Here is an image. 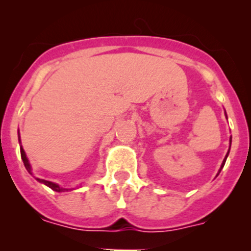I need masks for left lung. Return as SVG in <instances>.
I'll return each instance as SVG.
<instances>
[{
  "label": "left lung",
  "mask_w": 251,
  "mask_h": 251,
  "mask_svg": "<svg viewBox=\"0 0 251 251\" xmlns=\"http://www.w3.org/2000/svg\"><path fill=\"white\" fill-rule=\"evenodd\" d=\"M231 142H232V138H231V140H229V148H231ZM228 153H229V151H227L226 156H225L224 161H222V165H221V169H220V171H221V170H222V168H224V166H225V163H226V159H227V156H228ZM220 171H219V174H220Z\"/></svg>",
  "instance_id": "left-lung-1"
}]
</instances>
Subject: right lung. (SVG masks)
I'll return each mask as SVG.
<instances>
[{"mask_svg": "<svg viewBox=\"0 0 251 251\" xmlns=\"http://www.w3.org/2000/svg\"><path fill=\"white\" fill-rule=\"evenodd\" d=\"M19 142H20V140H19ZM20 155H22V160H23V163H24V166H25V169H26V170H27V173H29L30 175H32V173H31V166H30L29 160H27V158H26V154H25L24 149H23L22 146H20ZM36 179L39 182H41V183L46 184L47 187H50V189H53V191H55V192H65V191H68L67 188H62V187H60L59 184L53 183V182H50V181H46V179H42V178H36Z\"/></svg>", "mask_w": 251, "mask_h": 251, "instance_id": "obj_1", "label": "right lung"}]
</instances>
